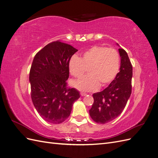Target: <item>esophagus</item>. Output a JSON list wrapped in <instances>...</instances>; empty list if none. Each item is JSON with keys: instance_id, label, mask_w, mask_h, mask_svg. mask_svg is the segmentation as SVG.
I'll use <instances>...</instances> for the list:
<instances>
[{"instance_id": "1", "label": "esophagus", "mask_w": 158, "mask_h": 158, "mask_svg": "<svg viewBox=\"0 0 158 158\" xmlns=\"http://www.w3.org/2000/svg\"><path fill=\"white\" fill-rule=\"evenodd\" d=\"M80 95H81V96H85V95H87V94L83 93V92H80Z\"/></svg>"}]
</instances>
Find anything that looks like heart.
I'll return each mask as SVG.
<instances>
[{"label": "heart", "instance_id": "1", "mask_svg": "<svg viewBox=\"0 0 158 158\" xmlns=\"http://www.w3.org/2000/svg\"><path fill=\"white\" fill-rule=\"evenodd\" d=\"M69 70L74 77L82 76L88 68V74L72 82L80 91H94L109 85L116 78L121 66V56L114 49L94 46L84 51L80 58L73 55L69 61Z\"/></svg>", "mask_w": 158, "mask_h": 158}]
</instances>
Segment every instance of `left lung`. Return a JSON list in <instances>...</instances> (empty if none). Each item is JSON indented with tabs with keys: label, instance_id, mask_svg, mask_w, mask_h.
I'll return each mask as SVG.
<instances>
[{
	"label": "left lung",
	"instance_id": "left-lung-1",
	"mask_svg": "<svg viewBox=\"0 0 158 158\" xmlns=\"http://www.w3.org/2000/svg\"><path fill=\"white\" fill-rule=\"evenodd\" d=\"M118 52L121 66L116 78L102 92L93 94L94 102L89 115L98 123H109L120 115L131 96L132 66L127 52L121 48Z\"/></svg>",
	"mask_w": 158,
	"mask_h": 158
}]
</instances>
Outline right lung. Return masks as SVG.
Masks as SVG:
<instances>
[{
	"label": "right lung",
	"instance_id": "obj_1",
	"mask_svg": "<svg viewBox=\"0 0 158 158\" xmlns=\"http://www.w3.org/2000/svg\"><path fill=\"white\" fill-rule=\"evenodd\" d=\"M78 50L60 41L45 46L34 56L30 72L31 97L37 113L47 122L60 124L70 114L78 91L66 87L69 61Z\"/></svg>",
	"mask_w": 158,
	"mask_h": 158
}]
</instances>
